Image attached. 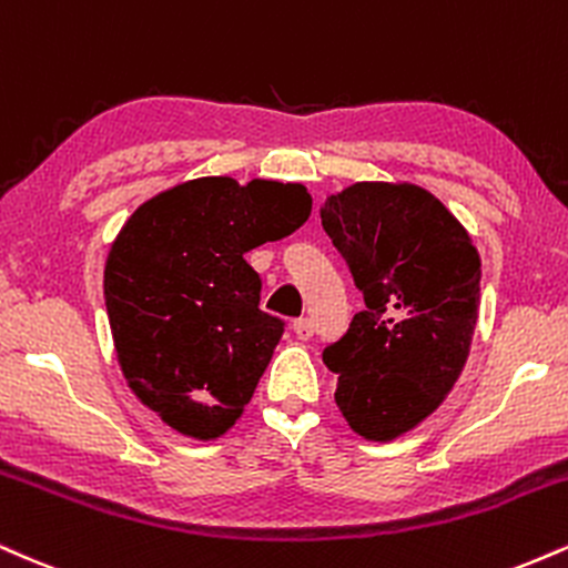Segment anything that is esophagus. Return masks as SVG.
I'll list each match as a JSON object with an SVG mask.
<instances>
[{"label":"esophagus","mask_w":568,"mask_h":568,"mask_svg":"<svg viewBox=\"0 0 568 568\" xmlns=\"http://www.w3.org/2000/svg\"><path fill=\"white\" fill-rule=\"evenodd\" d=\"M292 329H295L297 339H308V337H313V322H311V318H297V322L292 324Z\"/></svg>","instance_id":"esophagus-1"}]
</instances>
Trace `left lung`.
I'll use <instances>...</instances> for the list:
<instances>
[{
  "mask_svg": "<svg viewBox=\"0 0 568 568\" xmlns=\"http://www.w3.org/2000/svg\"><path fill=\"white\" fill-rule=\"evenodd\" d=\"M322 225L366 308L324 348L335 404L366 442H393L444 404L468 362L481 295L470 233L415 183H353Z\"/></svg>",
  "mask_w": 568,
  "mask_h": 568,
  "instance_id": "obj_1",
  "label": "left lung"
}]
</instances>
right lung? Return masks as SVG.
<instances>
[{
	"label": "right lung",
	"mask_w": 568,
	"mask_h": 568,
	"mask_svg": "<svg viewBox=\"0 0 568 568\" xmlns=\"http://www.w3.org/2000/svg\"><path fill=\"white\" fill-rule=\"evenodd\" d=\"M300 183L196 178L143 202L113 239L103 295L119 366L172 430L212 442L250 404L284 322L244 255L311 215Z\"/></svg>",
	"instance_id": "obj_1"
}]
</instances>
